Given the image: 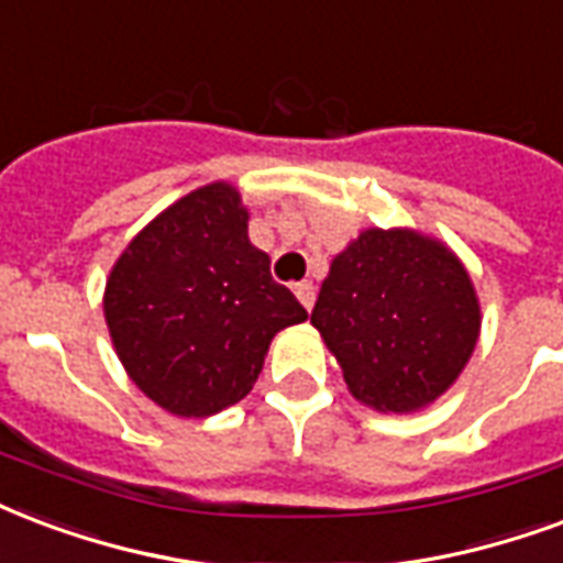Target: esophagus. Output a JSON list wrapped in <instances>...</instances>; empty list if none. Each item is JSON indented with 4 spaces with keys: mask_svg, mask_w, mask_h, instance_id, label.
<instances>
[{
    "mask_svg": "<svg viewBox=\"0 0 563 563\" xmlns=\"http://www.w3.org/2000/svg\"><path fill=\"white\" fill-rule=\"evenodd\" d=\"M295 295H298V301L307 307V310H313V301H316V286L310 280H301L295 283Z\"/></svg>",
    "mask_w": 563,
    "mask_h": 563,
    "instance_id": "esophagus-1",
    "label": "esophagus"
}]
</instances>
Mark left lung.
<instances>
[{
  "instance_id": "8db88e82",
  "label": "left lung",
  "mask_w": 563,
  "mask_h": 563,
  "mask_svg": "<svg viewBox=\"0 0 563 563\" xmlns=\"http://www.w3.org/2000/svg\"><path fill=\"white\" fill-rule=\"evenodd\" d=\"M310 322L361 402L415 411L468 364L481 307L444 244L409 229H366L331 262Z\"/></svg>"
}]
</instances>
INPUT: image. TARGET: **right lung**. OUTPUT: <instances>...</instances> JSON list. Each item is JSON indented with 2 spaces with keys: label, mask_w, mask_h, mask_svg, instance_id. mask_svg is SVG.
<instances>
[{
  "label": "right lung",
  "mask_w": 563,
  "mask_h": 563,
  "mask_svg": "<svg viewBox=\"0 0 563 563\" xmlns=\"http://www.w3.org/2000/svg\"><path fill=\"white\" fill-rule=\"evenodd\" d=\"M103 313L128 376L178 418H208L250 394L271 336L307 319L247 239L235 187H199L128 244Z\"/></svg>",
  "instance_id": "right-lung-1"
}]
</instances>
